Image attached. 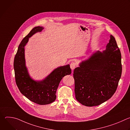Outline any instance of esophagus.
<instances>
[{
  "mask_svg": "<svg viewBox=\"0 0 130 130\" xmlns=\"http://www.w3.org/2000/svg\"><path fill=\"white\" fill-rule=\"evenodd\" d=\"M70 68L72 70H73L74 69H75L76 67V63L73 62H71L70 65Z\"/></svg>",
  "mask_w": 130,
  "mask_h": 130,
  "instance_id": "1",
  "label": "esophagus"
}]
</instances>
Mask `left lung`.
I'll return each mask as SVG.
<instances>
[{
    "label": "left lung",
    "instance_id": "8db88e82",
    "mask_svg": "<svg viewBox=\"0 0 130 130\" xmlns=\"http://www.w3.org/2000/svg\"><path fill=\"white\" fill-rule=\"evenodd\" d=\"M122 72L121 55L110 35L106 50L94 53L73 71L77 100L87 106L99 105L115 92Z\"/></svg>",
    "mask_w": 130,
    "mask_h": 130
}]
</instances>
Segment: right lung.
Segmentation results:
<instances>
[{
  "label": "right lung",
  "instance_id": "obj_1",
  "mask_svg": "<svg viewBox=\"0 0 130 130\" xmlns=\"http://www.w3.org/2000/svg\"><path fill=\"white\" fill-rule=\"evenodd\" d=\"M42 27H35L25 36L18 46L14 60V69L16 85L21 93L29 100L40 105L50 104L56 99V91L62 78L70 75L69 65L55 69L44 80H33L30 77L26 66L25 46L29 38L35 33L41 32Z\"/></svg>",
  "mask_w": 130,
  "mask_h": 130
}]
</instances>
